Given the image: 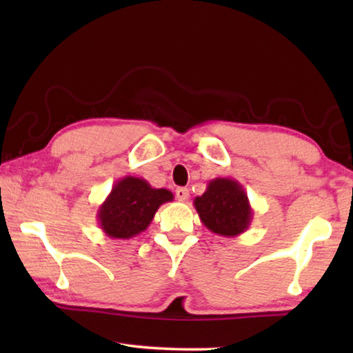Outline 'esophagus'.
Here are the masks:
<instances>
[{
	"mask_svg": "<svg viewBox=\"0 0 353 353\" xmlns=\"http://www.w3.org/2000/svg\"><path fill=\"white\" fill-rule=\"evenodd\" d=\"M176 198H177L179 201L185 202V201H187V199L190 198V190L185 188V187H179V188L176 190Z\"/></svg>",
	"mask_w": 353,
	"mask_h": 353,
	"instance_id": "34e87169",
	"label": "esophagus"
}]
</instances>
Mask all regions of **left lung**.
<instances>
[{"instance_id":"8db88e82","label":"left lung","mask_w":353,"mask_h":353,"mask_svg":"<svg viewBox=\"0 0 353 353\" xmlns=\"http://www.w3.org/2000/svg\"><path fill=\"white\" fill-rule=\"evenodd\" d=\"M194 208L208 230L221 236H238L252 223V207L243 185L230 177L208 182L205 193L196 196Z\"/></svg>"}]
</instances>
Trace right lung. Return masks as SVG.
<instances>
[{"instance_id":"add662e5","label":"right lung","mask_w":353,"mask_h":353,"mask_svg":"<svg viewBox=\"0 0 353 353\" xmlns=\"http://www.w3.org/2000/svg\"><path fill=\"white\" fill-rule=\"evenodd\" d=\"M174 194L166 188H152L141 177L126 176L113 185L98 208V223L113 240H129L148 229L155 212Z\"/></svg>"}]
</instances>
